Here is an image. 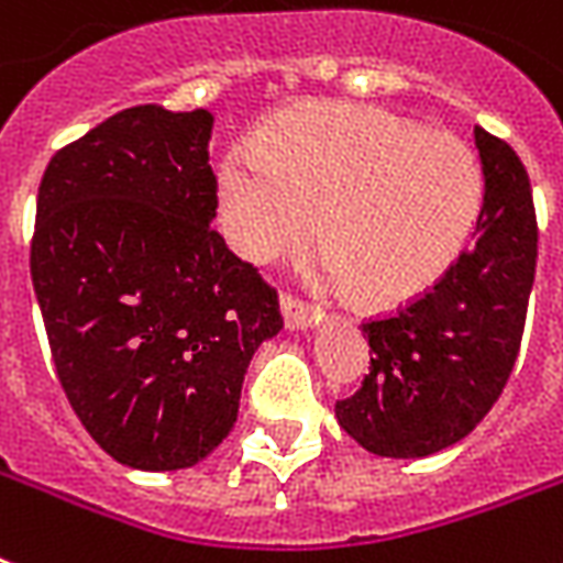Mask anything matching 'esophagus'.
I'll use <instances>...</instances> for the list:
<instances>
[{"label":"esophagus","mask_w":563,"mask_h":563,"mask_svg":"<svg viewBox=\"0 0 563 563\" xmlns=\"http://www.w3.org/2000/svg\"><path fill=\"white\" fill-rule=\"evenodd\" d=\"M280 312L289 330H307L321 321L319 310H312V307H307V303H300V300L295 298H286V295L280 298Z\"/></svg>","instance_id":"34e87169"}]
</instances>
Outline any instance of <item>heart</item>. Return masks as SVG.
I'll list each match as a JSON object with an SVG mask.
<instances>
[{
    "label": "heart",
    "instance_id": "heart-1",
    "mask_svg": "<svg viewBox=\"0 0 563 563\" xmlns=\"http://www.w3.org/2000/svg\"><path fill=\"white\" fill-rule=\"evenodd\" d=\"M482 209V162L461 139L357 102L295 111L260 141H239L218 170V221L233 251L272 263L319 221L324 247L307 280L357 289L375 307L431 289L470 244Z\"/></svg>",
    "mask_w": 563,
    "mask_h": 563
}]
</instances>
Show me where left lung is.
<instances>
[{
	"mask_svg": "<svg viewBox=\"0 0 563 563\" xmlns=\"http://www.w3.org/2000/svg\"><path fill=\"white\" fill-rule=\"evenodd\" d=\"M484 209L472 247L405 310L363 324L372 366L336 405L342 431L377 457L461 443L508 384L529 310L538 221L520 156L475 126Z\"/></svg>",
	"mask_w": 563,
	"mask_h": 563,
	"instance_id": "1",
	"label": "left lung"
}]
</instances>
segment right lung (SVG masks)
<instances>
[{
	"mask_svg": "<svg viewBox=\"0 0 563 563\" xmlns=\"http://www.w3.org/2000/svg\"><path fill=\"white\" fill-rule=\"evenodd\" d=\"M206 109L135 106L58 150L32 283L67 401L123 466L188 470L233 431L277 295L214 233Z\"/></svg>",
	"mask_w": 563,
	"mask_h": 563,
	"instance_id": "1",
	"label": "right lung"
}]
</instances>
